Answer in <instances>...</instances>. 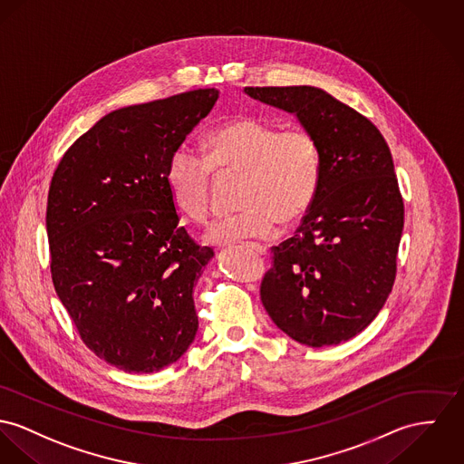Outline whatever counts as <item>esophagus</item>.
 Instances as JSON below:
<instances>
[{
  "instance_id": "34e87169",
  "label": "esophagus",
  "mask_w": 464,
  "mask_h": 464,
  "mask_svg": "<svg viewBox=\"0 0 464 464\" xmlns=\"http://www.w3.org/2000/svg\"><path fill=\"white\" fill-rule=\"evenodd\" d=\"M254 249H256L257 254H261V256H266V254H268V250H266V247H263V246H254Z\"/></svg>"
}]
</instances>
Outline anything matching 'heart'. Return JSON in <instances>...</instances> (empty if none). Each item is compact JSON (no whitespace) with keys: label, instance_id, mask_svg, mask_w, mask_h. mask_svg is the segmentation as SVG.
<instances>
[{"label":"heart","instance_id":"1","mask_svg":"<svg viewBox=\"0 0 464 464\" xmlns=\"http://www.w3.org/2000/svg\"><path fill=\"white\" fill-rule=\"evenodd\" d=\"M205 155L179 146L168 164L166 185L179 212L196 222L210 215L212 179L244 173L242 214L215 220L207 231L212 244L268 240L279 220L293 224L309 210L321 179L316 138L302 127L281 129L261 118L240 114L214 127L205 138Z\"/></svg>","mask_w":464,"mask_h":464}]
</instances>
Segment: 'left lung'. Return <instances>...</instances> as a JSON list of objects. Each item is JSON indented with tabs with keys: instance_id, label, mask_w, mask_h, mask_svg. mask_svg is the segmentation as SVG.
Wrapping results in <instances>:
<instances>
[{
	"instance_id": "8db88e82",
	"label": "left lung",
	"mask_w": 464,
	"mask_h": 464,
	"mask_svg": "<svg viewBox=\"0 0 464 464\" xmlns=\"http://www.w3.org/2000/svg\"><path fill=\"white\" fill-rule=\"evenodd\" d=\"M296 114L320 144L318 192L296 233L272 247L261 302L300 344L344 343L378 316L392 291L404 205L382 132L314 86H246Z\"/></svg>"
}]
</instances>
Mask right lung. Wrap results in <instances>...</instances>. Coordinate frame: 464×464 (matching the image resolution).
Instances as JSON below:
<instances>
[{"label": "right lung", "mask_w": 464, "mask_h": 464, "mask_svg": "<svg viewBox=\"0 0 464 464\" xmlns=\"http://www.w3.org/2000/svg\"><path fill=\"white\" fill-rule=\"evenodd\" d=\"M217 99L199 88L116 109L72 144L51 179L53 285L82 343L120 371L157 372L196 337L192 291L214 249L179 226L166 169Z\"/></svg>", "instance_id": "obj_1"}]
</instances>
